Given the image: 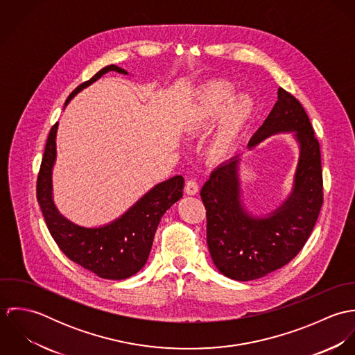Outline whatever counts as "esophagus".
<instances>
[{
  "instance_id": "1",
  "label": "esophagus",
  "mask_w": 355,
  "mask_h": 355,
  "mask_svg": "<svg viewBox=\"0 0 355 355\" xmlns=\"http://www.w3.org/2000/svg\"><path fill=\"white\" fill-rule=\"evenodd\" d=\"M184 191H186V194H189V196H196V194H198V191H200V186H198V183H197L194 179H191V180H189V182L186 183Z\"/></svg>"
}]
</instances>
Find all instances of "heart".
<instances>
[{"label":"heart","mask_w":355,"mask_h":355,"mask_svg":"<svg viewBox=\"0 0 355 355\" xmlns=\"http://www.w3.org/2000/svg\"><path fill=\"white\" fill-rule=\"evenodd\" d=\"M232 92L234 86L228 80H209L198 89L189 112L191 130H200L220 116L207 146L209 155L216 161L225 159L235 152L243 130L253 117V98L248 93L231 96Z\"/></svg>","instance_id":"heart-1"}]
</instances>
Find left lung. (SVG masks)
<instances>
[{
  "label": "left lung",
  "mask_w": 355,
  "mask_h": 355,
  "mask_svg": "<svg viewBox=\"0 0 355 355\" xmlns=\"http://www.w3.org/2000/svg\"><path fill=\"white\" fill-rule=\"evenodd\" d=\"M279 132H294L300 161L293 193L270 214L254 217L243 207L239 155L216 168L201 190L211 259L223 275L238 282L263 277L297 257L324 202L320 144L301 102L282 87L249 149Z\"/></svg>",
  "instance_id": "8db88e82"
}]
</instances>
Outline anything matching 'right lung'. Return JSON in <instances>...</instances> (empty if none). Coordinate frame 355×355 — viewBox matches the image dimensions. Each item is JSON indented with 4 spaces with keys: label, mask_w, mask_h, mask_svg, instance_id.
<instances>
[{
    "label": "right lung",
    "mask_w": 355,
    "mask_h": 355,
    "mask_svg": "<svg viewBox=\"0 0 355 355\" xmlns=\"http://www.w3.org/2000/svg\"><path fill=\"white\" fill-rule=\"evenodd\" d=\"M116 71L127 75L117 65H107L90 80L78 86L65 105L80 90L100 79L103 73ZM55 123L51 127L37 180V200L41 206L51 238L71 261L109 280H123L139 272L152 250L155 230L164 213L183 197L184 179L173 176L146 193L121 217L100 228H85L73 224L58 213L51 198V169L55 161Z\"/></svg>",
    "instance_id": "right-lung-1"
}]
</instances>
